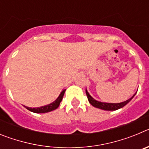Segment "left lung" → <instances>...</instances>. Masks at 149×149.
<instances>
[{
	"label": "left lung",
	"instance_id": "obj_1",
	"mask_svg": "<svg viewBox=\"0 0 149 149\" xmlns=\"http://www.w3.org/2000/svg\"><path fill=\"white\" fill-rule=\"evenodd\" d=\"M86 95H87L88 101H89V103L93 105V107H96V108L101 109V110H108V111H110V110H119V109L122 108L124 106H125L129 101H131V99L134 98L136 93L134 95L130 98L129 99H127V101H125L123 102H121V103H107V102H102V101H99L95 100V98H93L92 96L89 95V93H88L87 89H86Z\"/></svg>",
	"mask_w": 149,
	"mask_h": 149
}]
</instances>
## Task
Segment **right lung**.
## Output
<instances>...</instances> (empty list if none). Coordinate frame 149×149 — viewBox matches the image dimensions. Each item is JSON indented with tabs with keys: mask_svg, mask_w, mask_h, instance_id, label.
<instances>
[{
	"mask_svg": "<svg viewBox=\"0 0 149 149\" xmlns=\"http://www.w3.org/2000/svg\"><path fill=\"white\" fill-rule=\"evenodd\" d=\"M65 92V89H63L60 94L59 95L58 98H56L54 101H53L52 103L49 104L45 105V106L40 107H36V108H32V107H29L24 106L26 109H27L30 111L33 112V113H48V112L53 111V110H56L59 106H60V102L62 101L64 95V93Z\"/></svg>",
	"mask_w": 149,
	"mask_h": 149,
	"instance_id": "1",
	"label": "right lung"
}]
</instances>
